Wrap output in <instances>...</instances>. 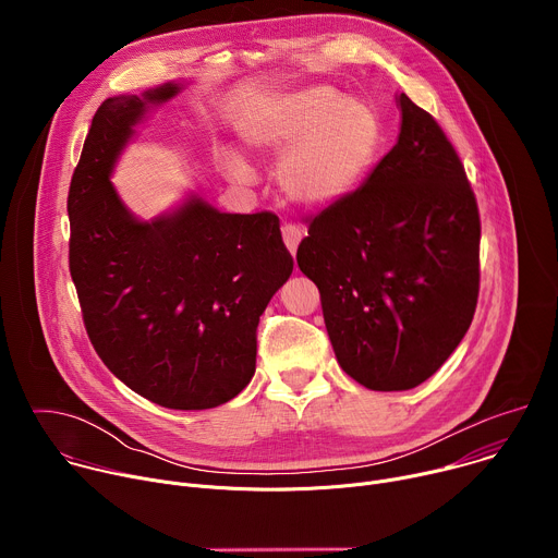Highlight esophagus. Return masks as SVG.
<instances>
[{"mask_svg":"<svg viewBox=\"0 0 558 558\" xmlns=\"http://www.w3.org/2000/svg\"><path fill=\"white\" fill-rule=\"evenodd\" d=\"M282 241L287 245V250L291 252V256H295L298 252V245L302 241V229L298 225H284L282 227Z\"/></svg>","mask_w":558,"mask_h":558,"instance_id":"34e87169","label":"esophagus"}]
</instances>
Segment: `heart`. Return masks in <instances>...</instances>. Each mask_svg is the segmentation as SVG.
<instances>
[{"instance_id": "heart-1", "label": "heart", "mask_w": 558, "mask_h": 558, "mask_svg": "<svg viewBox=\"0 0 558 558\" xmlns=\"http://www.w3.org/2000/svg\"><path fill=\"white\" fill-rule=\"evenodd\" d=\"M241 141L256 156H280L278 192L304 209H327L364 181L381 147V123L371 106L342 99L329 86H311L276 97L245 117ZM225 174L247 183L245 158L225 149Z\"/></svg>"}]
</instances>
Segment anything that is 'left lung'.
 <instances>
[{
	"label": "left lung",
	"instance_id": "1",
	"mask_svg": "<svg viewBox=\"0 0 558 558\" xmlns=\"http://www.w3.org/2000/svg\"><path fill=\"white\" fill-rule=\"evenodd\" d=\"M392 149L298 247L347 375L371 390L426 381L463 340L480 295V209L437 121L407 95Z\"/></svg>",
	"mask_w": 558,
	"mask_h": 558
}]
</instances>
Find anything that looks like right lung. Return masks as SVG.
<instances>
[{
	"mask_svg": "<svg viewBox=\"0 0 558 558\" xmlns=\"http://www.w3.org/2000/svg\"><path fill=\"white\" fill-rule=\"evenodd\" d=\"M183 88L99 106L68 194L70 276L104 364L158 407L205 411L252 381L258 320L293 258L276 214H225L190 192L143 220L114 190L136 125Z\"/></svg>",
	"mask_w": 558,
	"mask_h": 558,
	"instance_id": "right-lung-1",
	"label": "right lung"
}]
</instances>
